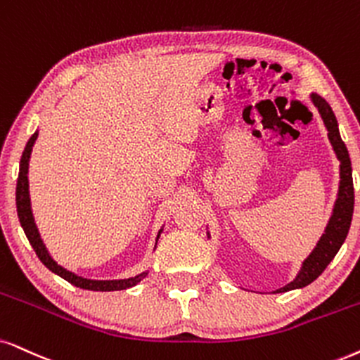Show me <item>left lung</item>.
I'll return each mask as SVG.
<instances>
[{"mask_svg": "<svg viewBox=\"0 0 360 360\" xmlns=\"http://www.w3.org/2000/svg\"><path fill=\"white\" fill-rule=\"evenodd\" d=\"M312 101L316 108L319 109L324 124L329 131V139L335 154L340 161V186H339V198L335 201L334 214H332L329 224L326 227V234L322 236L317 248L314 249L311 256L304 261V266L299 276L284 285L282 289H277L276 292H288V290L306 288L312 281L319 277L327 266H329L335 254L339 252L340 245L347 238L350 221H352L354 212V183H352V166H350L349 151L345 148L342 138L339 134L338 120L329 106V103L319 94H312Z\"/></svg>", "mask_w": 360, "mask_h": 360, "instance_id": "obj_1", "label": "left lung"}]
</instances>
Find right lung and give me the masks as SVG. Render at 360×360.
<instances>
[{"instance_id":"right-lung-1","label":"right lung","mask_w":360,"mask_h":360,"mask_svg":"<svg viewBox=\"0 0 360 360\" xmlns=\"http://www.w3.org/2000/svg\"><path fill=\"white\" fill-rule=\"evenodd\" d=\"M36 138H38V133H34L31 136L28 144H26L25 153L21 156V162H20V176H18V184H16V209H18V217H20L21 227L25 231L26 238H28L30 244L33 245L36 256L39 257V261L48 267L49 271L58 274L63 279H66L68 282H71L72 285L81 289H88V290H103V292H108V290H122V289H129L133 285L141 282V279L148 276V272H143V274L136 276V277H129V279H120V281H91V279H84V277H79L72 272L66 271L65 267H61L59 264H56L49 256L46 248H44L43 240L39 238L38 229H36L34 219H33V212H31V204H30V193H28V162H30V156H31V149H33V144ZM161 234V231H159ZM159 238V236H158Z\"/></svg>"}]
</instances>
